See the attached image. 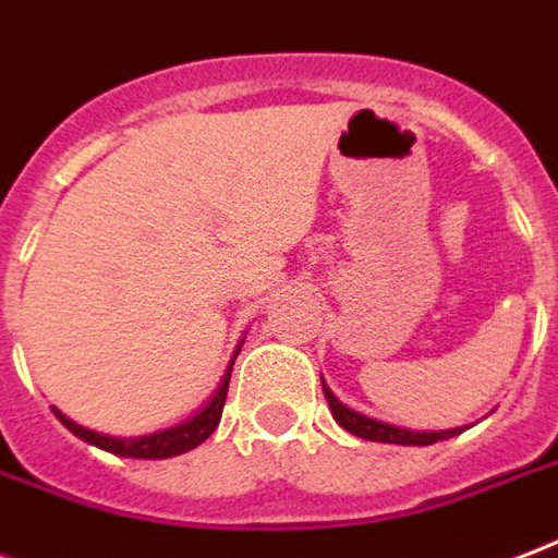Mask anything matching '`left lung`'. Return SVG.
<instances>
[{
  "label": "left lung",
  "instance_id": "1",
  "mask_svg": "<svg viewBox=\"0 0 558 558\" xmlns=\"http://www.w3.org/2000/svg\"><path fill=\"white\" fill-rule=\"evenodd\" d=\"M322 392L327 398V407L333 412L336 424L342 427V430L354 433L360 439L368 441H386V445H412V448H424V445H433V441L441 439H453L468 427H450V430H410V427H398V424H389V421L372 418V415H365V412L351 410L348 403H342L330 392V386L322 380Z\"/></svg>",
  "mask_w": 558,
  "mask_h": 558
}]
</instances>
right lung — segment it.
Masks as SVG:
<instances>
[{"mask_svg": "<svg viewBox=\"0 0 558 558\" xmlns=\"http://www.w3.org/2000/svg\"><path fill=\"white\" fill-rule=\"evenodd\" d=\"M242 339L236 351H233L231 363H228V372H225L222 383H219V389L210 395V401L204 403L202 410L184 418L181 424H172V427H163V430L146 433V436H108V433L90 430V427H84L78 421H72L70 415H63L58 407H52V412L58 415L63 427L72 433V436H78L81 441H87L93 448L108 450L113 457H128V459H169L178 457V453H186V450L198 448L207 436H210L216 427H219V418H222L225 410V398H228V383H231V368L233 360L240 354Z\"/></svg>", "mask_w": 558, "mask_h": 558, "instance_id": "add662e5", "label": "right lung"}]
</instances>
